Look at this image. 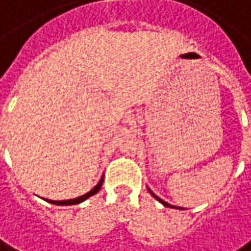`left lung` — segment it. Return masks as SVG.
<instances>
[{
  "label": "left lung",
  "mask_w": 251,
  "mask_h": 251,
  "mask_svg": "<svg viewBox=\"0 0 251 251\" xmlns=\"http://www.w3.org/2000/svg\"><path fill=\"white\" fill-rule=\"evenodd\" d=\"M149 191H150V194H151L152 197H154V199H155V200H158V201H160V203H161V204H163V206L173 207V206H170V204H169V203H166V201H164V200H161V199H160V197H157V196H155V194H154V193H152L151 190H150V188H149Z\"/></svg>",
  "instance_id": "left-lung-1"
}]
</instances>
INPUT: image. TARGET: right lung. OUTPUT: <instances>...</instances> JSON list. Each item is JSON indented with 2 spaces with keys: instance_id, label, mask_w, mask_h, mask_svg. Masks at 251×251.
Masks as SVG:
<instances>
[{
  "instance_id": "obj_1",
  "label": "right lung",
  "mask_w": 251,
  "mask_h": 251,
  "mask_svg": "<svg viewBox=\"0 0 251 251\" xmlns=\"http://www.w3.org/2000/svg\"><path fill=\"white\" fill-rule=\"evenodd\" d=\"M102 181H104V176L100 178L99 184L96 186V187L93 188V190H90L87 194H84V196H80V197H75V199H71V200H63V201H55V200H47L44 199L45 201H48V203H51V204H57V206H71V204H80L82 201H85L88 197H91V196H94V194H97L100 191V188L102 186Z\"/></svg>"
}]
</instances>
